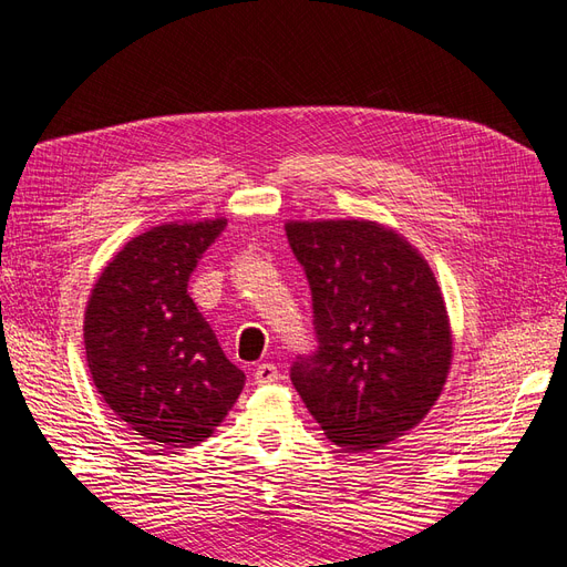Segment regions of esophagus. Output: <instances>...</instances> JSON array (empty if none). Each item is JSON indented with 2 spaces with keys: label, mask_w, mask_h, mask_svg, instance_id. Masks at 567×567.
Listing matches in <instances>:
<instances>
[{
  "label": "esophagus",
  "mask_w": 567,
  "mask_h": 567,
  "mask_svg": "<svg viewBox=\"0 0 567 567\" xmlns=\"http://www.w3.org/2000/svg\"><path fill=\"white\" fill-rule=\"evenodd\" d=\"M279 381V371L274 364L265 362L255 369V383L257 385H269V383H277Z\"/></svg>",
  "instance_id": "34e87169"
}]
</instances>
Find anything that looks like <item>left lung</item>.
Returning <instances> with one entry per match:
<instances>
[{"label":"left lung","mask_w":567,"mask_h":567,"mask_svg":"<svg viewBox=\"0 0 567 567\" xmlns=\"http://www.w3.org/2000/svg\"><path fill=\"white\" fill-rule=\"evenodd\" d=\"M312 288L319 350L290 381L323 435L352 454L388 447L447 383L454 338L435 274L402 234L371 219H288Z\"/></svg>","instance_id":"8db88e82"}]
</instances>
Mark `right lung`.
<instances>
[{"label":"right lung","mask_w":567,"mask_h":567,"mask_svg":"<svg viewBox=\"0 0 567 567\" xmlns=\"http://www.w3.org/2000/svg\"><path fill=\"white\" fill-rule=\"evenodd\" d=\"M225 227V217L165 221L134 236L99 274L84 310L99 394L130 431L167 450L210 437L246 383L186 293Z\"/></svg>","instance_id":"obj_1"}]
</instances>
